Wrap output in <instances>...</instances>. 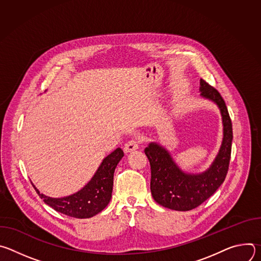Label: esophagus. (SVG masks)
<instances>
[{
  "label": "esophagus",
  "instance_id": "34e87169",
  "mask_svg": "<svg viewBox=\"0 0 261 261\" xmlns=\"http://www.w3.org/2000/svg\"><path fill=\"white\" fill-rule=\"evenodd\" d=\"M138 148V141L136 139H130L129 141H127L124 145V151L126 153H130V152H133L135 150H137Z\"/></svg>",
  "mask_w": 261,
  "mask_h": 261
}]
</instances>
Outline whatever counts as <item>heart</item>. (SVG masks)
I'll list each match as a JSON object with an SVG mask.
<instances>
[{"label":"heart","mask_w":261,"mask_h":261,"mask_svg":"<svg viewBox=\"0 0 261 261\" xmlns=\"http://www.w3.org/2000/svg\"><path fill=\"white\" fill-rule=\"evenodd\" d=\"M102 133H104V130H102Z\"/></svg>","instance_id":"obj_1"}]
</instances>
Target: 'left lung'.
<instances>
[{"instance_id": "left-lung-1", "label": "left lung", "mask_w": 261, "mask_h": 261, "mask_svg": "<svg viewBox=\"0 0 261 261\" xmlns=\"http://www.w3.org/2000/svg\"><path fill=\"white\" fill-rule=\"evenodd\" d=\"M200 95L220 108L223 140L220 151L207 170L198 174L185 173L172 160L167 150L151 142L144 153L151 165V192L155 201L174 211H190L210 198L224 181L230 161L232 124L226 104L220 93L200 80Z\"/></svg>"}]
</instances>
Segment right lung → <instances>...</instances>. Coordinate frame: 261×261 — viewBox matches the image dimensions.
<instances>
[{
  "label": "right lung",
  "instance_id": "right-lung-1",
  "mask_svg": "<svg viewBox=\"0 0 261 261\" xmlns=\"http://www.w3.org/2000/svg\"><path fill=\"white\" fill-rule=\"evenodd\" d=\"M123 157V150L118 147L103 159L96 173L85 187L72 195L53 198L40 193L34 185L33 187L40 198L57 212L79 219L91 218L103 211L109 203L113 193L115 169Z\"/></svg>",
  "mask_w": 261,
  "mask_h": 261
}]
</instances>
